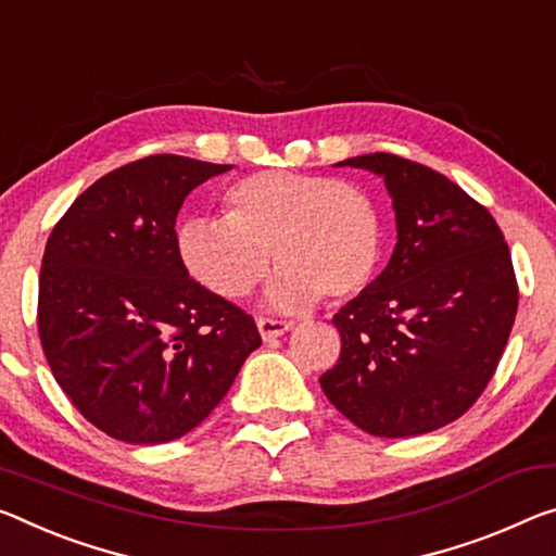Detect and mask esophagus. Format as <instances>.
Listing matches in <instances>:
<instances>
[{
	"label": "esophagus",
	"instance_id": "obj_1",
	"mask_svg": "<svg viewBox=\"0 0 556 556\" xmlns=\"http://www.w3.org/2000/svg\"><path fill=\"white\" fill-rule=\"evenodd\" d=\"M257 329L262 333V339L269 341V339H277L285 331L292 329V321H281V319H269V316H260Z\"/></svg>",
	"mask_w": 556,
	"mask_h": 556
}]
</instances>
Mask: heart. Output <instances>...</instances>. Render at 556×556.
<instances>
[{
  "label": "heart",
  "mask_w": 556,
  "mask_h": 556,
  "mask_svg": "<svg viewBox=\"0 0 556 556\" xmlns=\"http://www.w3.org/2000/svg\"><path fill=\"white\" fill-rule=\"evenodd\" d=\"M227 217L180 225L178 254L190 277L242 299L279 267L269 304L294 312L358 294L381 257V213L371 192L329 175L264 170L225 192Z\"/></svg>",
  "instance_id": "heart-1"
}]
</instances>
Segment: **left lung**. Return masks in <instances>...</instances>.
<instances>
[{
    "label": "left lung",
    "mask_w": 556,
    "mask_h": 556,
    "mask_svg": "<svg viewBox=\"0 0 556 556\" xmlns=\"http://www.w3.org/2000/svg\"><path fill=\"white\" fill-rule=\"evenodd\" d=\"M337 165L381 175L399 242L333 314L341 354L319 383L366 433H430L472 408L505 354L519 302L509 247L488 207L433 167L393 153Z\"/></svg>",
    "instance_id": "left-lung-1"
}]
</instances>
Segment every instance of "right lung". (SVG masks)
I'll return each instance as SVG.
<instances>
[{"instance_id":"add662e5","label":"right lung","mask_w":556,"mask_h":556,"mask_svg":"<svg viewBox=\"0 0 556 556\" xmlns=\"http://www.w3.org/2000/svg\"><path fill=\"white\" fill-rule=\"evenodd\" d=\"M230 165L148 155L84 190L49 235L39 339L76 410L105 435L167 443L198 428L262 343L240 306L188 275L185 198Z\"/></svg>"}]
</instances>
